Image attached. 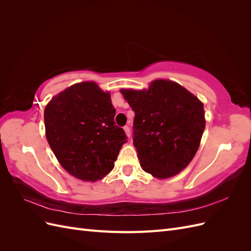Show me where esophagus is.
Returning a JSON list of instances; mask_svg holds the SVG:
<instances>
[{
    "instance_id": "34e87169",
    "label": "esophagus",
    "mask_w": 251,
    "mask_h": 251,
    "mask_svg": "<svg viewBox=\"0 0 251 251\" xmlns=\"http://www.w3.org/2000/svg\"><path fill=\"white\" fill-rule=\"evenodd\" d=\"M124 130H125V132H126V136L128 138H130V136H131V131H130V126H126L125 127H124Z\"/></svg>"
}]
</instances>
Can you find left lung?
Here are the masks:
<instances>
[{"instance_id":"left-lung-1","label":"left lung","mask_w":251,"mask_h":251,"mask_svg":"<svg viewBox=\"0 0 251 251\" xmlns=\"http://www.w3.org/2000/svg\"><path fill=\"white\" fill-rule=\"evenodd\" d=\"M135 112L133 143L140 166L156 178L184 170L205 128L203 103L178 83L157 79L149 90H121Z\"/></svg>"}]
</instances>
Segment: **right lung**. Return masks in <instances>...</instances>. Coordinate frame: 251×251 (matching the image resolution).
<instances>
[{
    "label": "right lung",
    "instance_id": "obj_1",
    "mask_svg": "<svg viewBox=\"0 0 251 251\" xmlns=\"http://www.w3.org/2000/svg\"><path fill=\"white\" fill-rule=\"evenodd\" d=\"M110 93L95 82H80L54 96L44 112L46 137L63 168L85 181L103 178L114 169L124 128L115 125Z\"/></svg>",
    "mask_w": 251,
    "mask_h": 251
}]
</instances>
